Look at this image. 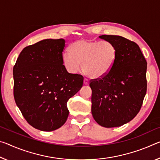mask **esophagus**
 Returning <instances> with one entry per match:
<instances>
[{"instance_id": "esophagus-1", "label": "esophagus", "mask_w": 160, "mask_h": 160, "mask_svg": "<svg viewBox=\"0 0 160 160\" xmlns=\"http://www.w3.org/2000/svg\"><path fill=\"white\" fill-rule=\"evenodd\" d=\"M84 84L85 85H88V84H89V80H88V79H86V78H85V79L84 80Z\"/></svg>"}]
</instances>
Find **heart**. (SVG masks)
Listing matches in <instances>:
<instances>
[{
	"mask_svg": "<svg viewBox=\"0 0 160 160\" xmlns=\"http://www.w3.org/2000/svg\"><path fill=\"white\" fill-rule=\"evenodd\" d=\"M70 52L63 55V65L70 73L78 72L82 65L84 74L92 79L107 75L115 65L117 50L107 41L82 39L71 45Z\"/></svg>",
	"mask_w": 160,
	"mask_h": 160,
	"instance_id": "heart-1",
	"label": "heart"
}]
</instances>
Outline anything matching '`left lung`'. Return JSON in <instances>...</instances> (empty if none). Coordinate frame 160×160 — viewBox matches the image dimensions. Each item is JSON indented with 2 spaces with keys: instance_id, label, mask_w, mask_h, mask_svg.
Returning <instances> with one entry per match:
<instances>
[{
  "instance_id": "left-lung-1",
  "label": "left lung",
  "mask_w": 160,
  "mask_h": 160,
  "mask_svg": "<svg viewBox=\"0 0 160 160\" xmlns=\"http://www.w3.org/2000/svg\"><path fill=\"white\" fill-rule=\"evenodd\" d=\"M99 38L113 44L117 57L107 75L90 81L91 111L100 125L116 128L129 122L140 110L147 92V61L135 42L119 35Z\"/></svg>"
}]
</instances>
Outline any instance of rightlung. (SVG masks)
Masks as SVG:
<instances>
[{"instance_id":"add662e5","label":"right lung","mask_w":160,"mask_h":160,"mask_svg":"<svg viewBox=\"0 0 160 160\" xmlns=\"http://www.w3.org/2000/svg\"><path fill=\"white\" fill-rule=\"evenodd\" d=\"M64 39H45L23 48L13 67V95L30 125L53 131L66 122L68 100L82 87V75L63 65Z\"/></svg>"}]
</instances>
